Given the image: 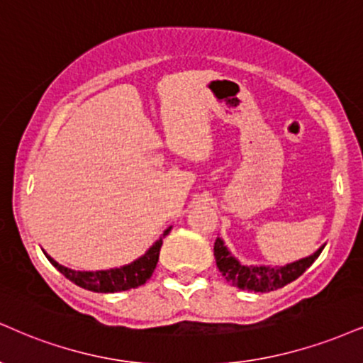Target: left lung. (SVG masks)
<instances>
[{
  "label": "left lung",
  "instance_id": "8db88e82",
  "mask_svg": "<svg viewBox=\"0 0 363 363\" xmlns=\"http://www.w3.org/2000/svg\"><path fill=\"white\" fill-rule=\"evenodd\" d=\"M325 247H321L316 253H313L311 257L306 259L292 262V264L284 265V267H253V265H242L235 259L233 255L228 252V248L225 247L223 240L216 238L215 242V259L216 265L220 269V272L223 274L225 279L228 282L233 284L235 287L242 291H253V292H269L281 289L292 281H296L299 276H303L306 270L311 267L314 260L320 257L321 250Z\"/></svg>",
  "mask_w": 363,
  "mask_h": 363
}]
</instances>
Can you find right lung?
<instances>
[{"label":"right lung","mask_w":363,"mask_h":363,"mask_svg":"<svg viewBox=\"0 0 363 363\" xmlns=\"http://www.w3.org/2000/svg\"><path fill=\"white\" fill-rule=\"evenodd\" d=\"M169 231L170 228L164 231V237ZM162 238L157 240L145 255L140 257L138 260L132 262V264L120 269L96 270V272H81V270L67 269L64 267V265L57 264V262L52 259V257L47 255L45 252L43 253H45L47 259L50 260V264L54 265L60 274H64L69 281L76 284V286L84 287V289L94 292H120L135 289V287L142 286V284H145L148 279L152 277L157 262H159V252L160 247H162Z\"/></svg>","instance_id":"add662e5"}]
</instances>
